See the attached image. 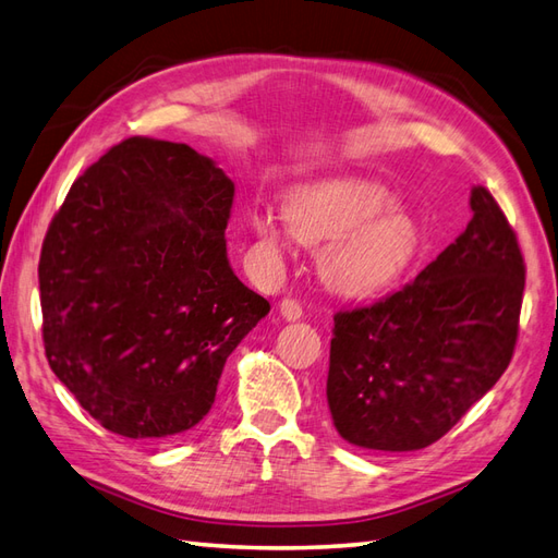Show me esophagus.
<instances>
[{"label": "esophagus", "instance_id": "obj_1", "mask_svg": "<svg viewBox=\"0 0 558 558\" xmlns=\"http://www.w3.org/2000/svg\"><path fill=\"white\" fill-rule=\"evenodd\" d=\"M279 311H281V317L289 319V322L303 317V305L295 299H283L281 305H279Z\"/></svg>", "mask_w": 558, "mask_h": 558}]
</instances>
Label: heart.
I'll return each mask as SVG.
<instances>
[{
    "label": "heart",
    "mask_w": 558,
    "mask_h": 558,
    "mask_svg": "<svg viewBox=\"0 0 558 558\" xmlns=\"http://www.w3.org/2000/svg\"><path fill=\"white\" fill-rule=\"evenodd\" d=\"M379 183L333 179L301 185L283 201L287 227L269 213L253 209L251 229L263 251L279 257L289 236L305 245H325L322 277L341 293H373L411 265L420 231L415 219Z\"/></svg>",
    "instance_id": "heart-1"
}]
</instances>
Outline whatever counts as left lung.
Wrapping results in <instances>:
<instances>
[{
  "label": "left lung",
  "instance_id": "obj_1",
  "mask_svg": "<svg viewBox=\"0 0 558 558\" xmlns=\"http://www.w3.org/2000/svg\"><path fill=\"white\" fill-rule=\"evenodd\" d=\"M447 251L381 301L333 315L327 403L361 449L415 451L441 439L504 369L518 341L525 263L482 185Z\"/></svg>",
  "mask_w": 558,
  "mask_h": 558
}]
</instances>
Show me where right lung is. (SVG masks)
Segmentation results:
<instances>
[{
	"label": "right lung",
	"instance_id": "1",
	"mask_svg": "<svg viewBox=\"0 0 558 558\" xmlns=\"http://www.w3.org/2000/svg\"><path fill=\"white\" fill-rule=\"evenodd\" d=\"M231 205L213 159L133 135L85 169L49 225L37 267L47 363L114 435L195 427L227 357L269 313L229 265Z\"/></svg>",
	"mask_w": 558,
	"mask_h": 558
}]
</instances>
